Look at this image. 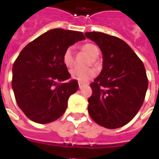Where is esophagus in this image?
<instances>
[{
  "mask_svg": "<svg viewBox=\"0 0 159 159\" xmlns=\"http://www.w3.org/2000/svg\"><path fill=\"white\" fill-rule=\"evenodd\" d=\"M78 85H79V88L80 89H81V88H82V87H84L85 85V83L84 82H78Z\"/></svg>",
  "mask_w": 159,
  "mask_h": 159,
  "instance_id": "obj_1",
  "label": "esophagus"
}]
</instances>
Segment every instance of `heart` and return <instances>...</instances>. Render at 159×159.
Returning a JSON list of instances; mask_svg holds the SVG:
<instances>
[{"mask_svg":"<svg viewBox=\"0 0 159 159\" xmlns=\"http://www.w3.org/2000/svg\"><path fill=\"white\" fill-rule=\"evenodd\" d=\"M81 51L83 53H87L90 57H92V62L94 65L98 64L97 57L100 53L99 48L96 44L92 43H85L83 45L81 46L80 48ZM62 60L63 64L67 67L71 68L74 65V57L72 53V49L71 47L66 48L62 53ZM71 77L73 79L78 80L79 82H87V80L92 78L96 75V71L93 68H87V69L82 70V69H72L70 72Z\"/></svg>","mask_w":159,"mask_h":159,"instance_id":"obj_1","label":"heart"}]
</instances>
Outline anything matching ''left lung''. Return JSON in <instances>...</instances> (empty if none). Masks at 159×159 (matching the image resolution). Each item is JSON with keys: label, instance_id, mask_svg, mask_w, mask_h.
Here are the masks:
<instances>
[{"label": "left lung", "instance_id": "8db88e82", "mask_svg": "<svg viewBox=\"0 0 159 159\" xmlns=\"http://www.w3.org/2000/svg\"><path fill=\"white\" fill-rule=\"evenodd\" d=\"M103 53V68L92 82L88 112L97 124L117 129L128 124L143 105L148 77L143 62L120 39L101 32H87Z\"/></svg>", "mask_w": 159, "mask_h": 159}]
</instances>
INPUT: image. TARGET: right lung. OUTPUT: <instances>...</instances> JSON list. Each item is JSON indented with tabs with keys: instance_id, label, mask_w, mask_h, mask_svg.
Instances as JSON below:
<instances>
[{
	"instance_id": "1",
	"label": "right lung",
	"mask_w": 159,
	"mask_h": 159,
	"mask_svg": "<svg viewBox=\"0 0 159 159\" xmlns=\"http://www.w3.org/2000/svg\"><path fill=\"white\" fill-rule=\"evenodd\" d=\"M85 39L79 31L53 29L20 53L13 64L11 85L17 105L30 120L48 124L64 113L67 100L78 90V82H62L71 77L62 62V53Z\"/></svg>"
}]
</instances>
